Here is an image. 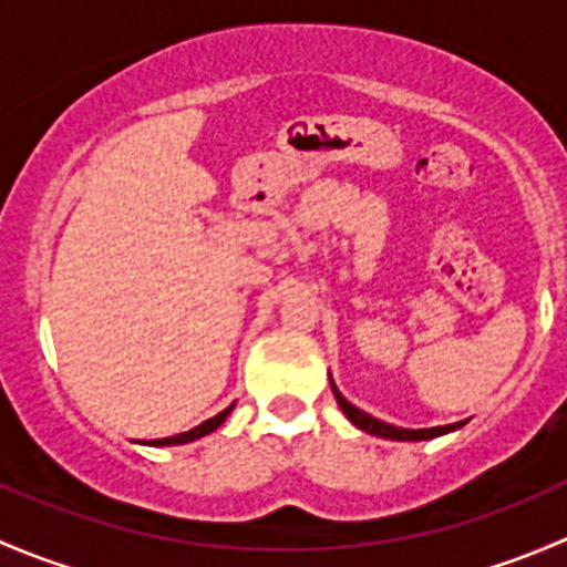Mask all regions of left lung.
<instances>
[{"label": "left lung", "instance_id": "obj_1", "mask_svg": "<svg viewBox=\"0 0 567 567\" xmlns=\"http://www.w3.org/2000/svg\"><path fill=\"white\" fill-rule=\"evenodd\" d=\"M331 392H334L337 403H340L342 414L348 416V420L353 422V425L359 427V431L370 433V436H381V439H392V442H425V439H436V436H444V433L450 431H458L461 422H455V425H442V427H420V431H409V427H398V425H390V422H381L375 420V416L364 414L362 409H357L353 403H348L346 398H342L340 390L334 386V381H331Z\"/></svg>", "mask_w": 567, "mask_h": 567}]
</instances>
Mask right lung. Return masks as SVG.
Returning a JSON list of instances; mask_svg holds the SVG:
<instances>
[{"label":"right lung","mask_w":567,"mask_h":567,"mask_svg":"<svg viewBox=\"0 0 567 567\" xmlns=\"http://www.w3.org/2000/svg\"><path fill=\"white\" fill-rule=\"evenodd\" d=\"M236 405V403H233ZM233 405H227L225 411H219V414L216 416H210V420H205V422H199L197 427H192V431H186V433H177V436H167V439H151V442H145V444H151V447H169V444H186V442H197V439H203V436H208V433H214L216 427L221 425V422L227 420V414H230L233 411Z\"/></svg>","instance_id":"obj_1"}]
</instances>
